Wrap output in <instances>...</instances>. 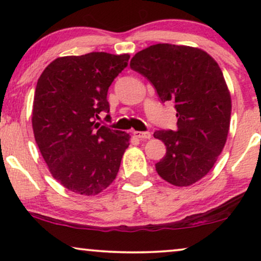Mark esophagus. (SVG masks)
<instances>
[{
  "label": "esophagus",
  "mask_w": 261,
  "mask_h": 261,
  "mask_svg": "<svg viewBox=\"0 0 261 261\" xmlns=\"http://www.w3.org/2000/svg\"><path fill=\"white\" fill-rule=\"evenodd\" d=\"M134 137L140 139V140H147V139H151V133L149 132H138L134 130L133 132Z\"/></svg>",
  "instance_id": "1"
}]
</instances>
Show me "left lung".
<instances>
[{"mask_svg":"<svg viewBox=\"0 0 261 261\" xmlns=\"http://www.w3.org/2000/svg\"><path fill=\"white\" fill-rule=\"evenodd\" d=\"M130 69L151 82L162 103L172 101L177 130H155L166 154L155 164L163 179L189 187L212 170L226 144L231 101L219 64L190 46L156 44L138 52Z\"/></svg>","mask_w":261,"mask_h":261,"instance_id":"8db88e82","label":"left lung"}]
</instances>
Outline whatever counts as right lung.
I'll use <instances>...</instances> for the list:
<instances>
[{"mask_svg": "<svg viewBox=\"0 0 261 261\" xmlns=\"http://www.w3.org/2000/svg\"><path fill=\"white\" fill-rule=\"evenodd\" d=\"M129 55L91 52L57 58L35 88L32 126L49 172L76 194L97 195L113 183L129 145V134L96 122L109 113L113 81Z\"/></svg>", "mask_w": 261, "mask_h": 261, "instance_id": "obj_1", "label": "right lung"}]
</instances>
